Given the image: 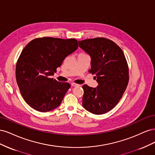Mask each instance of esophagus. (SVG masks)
Returning <instances> with one entry per match:
<instances>
[{"instance_id":"1","label":"esophagus","mask_w":155,"mask_h":155,"mask_svg":"<svg viewBox=\"0 0 155 155\" xmlns=\"http://www.w3.org/2000/svg\"><path fill=\"white\" fill-rule=\"evenodd\" d=\"M71 85H72V87H78V86H79V85H78V84L75 83H71Z\"/></svg>"}]
</instances>
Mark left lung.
<instances>
[{"label": "left lung", "instance_id": "left-lung-1", "mask_svg": "<svg viewBox=\"0 0 155 155\" xmlns=\"http://www.w3.org/2000/svg\"><path fill=\"white\" fill-rule=\"evenodd\" d=\"M79 46L91 58L89 72L95 74L97 88L84 85L83 106L94 114H103L118 104L129 83L125 55L114 42L104 37L79 41Z\"/></svg>", "mask_w": 155, "mask_h": 155}]
</instances>
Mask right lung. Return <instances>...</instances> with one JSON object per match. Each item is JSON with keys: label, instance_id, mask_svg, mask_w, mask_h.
Wrapping results in <instances>:
<instances>
[{"label": "right lung", "instance_id": "obj_1", "mask_svg": "<svg viewBox=\"0 0 155 155\" xmlns=\"http://www.w3.org/2000/svg\"><path fill=\"white\" fill-rule=\"evenodd\" d=\"M78 47L75 39L46 37L32 40L22 50L16 64V80L23 99L33 109L45 112L59 106L70 85L50 76Z\"/></svg>", "mask_w": 155, "mask_h": 155}]
</instances>
